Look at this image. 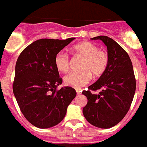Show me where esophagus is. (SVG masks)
Listing matches in <instances>:
<instances>
[{"label":"esophagus","instance_id":"esophagus-1","mask_svg":"<svg viewBox=\"0 0 147 147\" xmlns=\"http://www.w3.org/2000/svg\"><path fill=\"white\" fill-rule=\"evenodd\" d=\"M77 94L79 96V95H80L81 94V91L80 90H77Z\"/></svg>","mask_w":147,"mask_h":147}]
</instances>
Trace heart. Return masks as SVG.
I'll list each match as a JSON object with an SVG mask.
<instances>
[{
	"instance_id": "heart-1",
	"label": "heart",
	"mask_w": 147,
	"mask_h": 147,
	"mask_svg": "<svg viewBox=\"0 0 147 147\" xmlns=\"http://www.w3.org/2000/svg\"><path fill=\"white\" fill-rule=\"evenodd\" d=\"M76 55L83 57L80 64V70L71 72L64 78V83L68 86L80 89L86 85L94 77H99L105 72L109 62V54L98 49L96 45L90 42H82L72 48ZM55 65L60 72H67L70 68V58L67 54L59 51L55 57Z\"/></svg>"
}]
</instances>
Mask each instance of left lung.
Segmentation results:
<instances>
[{
    "mask_svg": "<svg viewBox=\"0 0 147 147\" xmlns=\"http://www.w3.org/2000/svg\"><path fill=\"white\" fill-rule=\"evenodd\" d=\"M92 39L105 43L109 62L99 79L82 92L88 99L83 113L93 126L110 128L118 124L129 111L136 90V79L131 58L120 45L105 36ZM97 90L99 93L95 94Z\"/></svg>",
    "mask_w": 147,
    "mask_h": 147,
    "instance_id": "1",
    "label": "left lung"
}]
</instances>
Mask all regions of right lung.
I'll return each instance as SVG.
<instances>
[{"mask_svg":"<svg viewBox=\"0 0 147 147\" xmlns=\"http://www.w3.org/2000/svg\"><path fill=\"white\" fill-rule=\"evenodd\" d=\"M74 38L65 40L42 38L26 48L15 67L13 91L26 120L38 128H49L64 119L77 92L62 83L55 57Z\"/></svg>","mask_w":147,"mask_h":147,"instance_id":"1","label":"right lung"}]
</instances>
